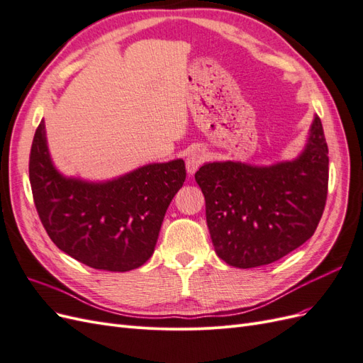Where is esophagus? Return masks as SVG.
<instances>
[{
    "mask_svg": "<svg viewBox=\"0 0 363 363\" xmlns=\"http://www.w3.org/2000/svg\"><path fill=\"white\" fill-rule=\"evenodd\" d=\"M204 157H206V152L204 150L201 148H195L192 150L188 157H186V171H188V174H195V171L200 168V164L204 162Z\"/></svg>",
    "mask_w": 363,
    "mask_h": 363,
    "instance_id": "esophagus-1",
    "label": "esophagus"
}]
</instances>
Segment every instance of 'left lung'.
Wrapping results in <instances>:
<instances>
[{
  "instance_id": "obj_1",
  "label": "left lung",
  "mask_w": 363,
  "mask_h": 363,
  "mask_svg": "<svg viewBox=\"0 0 363 363\" xmlns=\"http://www.w3.org/2000/svg\"><path fill=\"white\" fill-rule=\"evenodd\" d=\"M328 148L316 115L292 160L207 162L195 172L215 252L230 267L268 265L311 239L323 216Z\"/></svg>"
}]
</instances>
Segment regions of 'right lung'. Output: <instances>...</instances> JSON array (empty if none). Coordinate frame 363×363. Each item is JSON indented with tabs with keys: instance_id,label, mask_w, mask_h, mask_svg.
<instances>
[{
	"instance_id": "right-lung-1",
	"label": "right lung",
	"mask_w": 363,
	"mask_h": 363,
	"mask_svg": "<svg viewBox=\"0 0 363 363\" xmlns=\"http://www.w3.org/2000/svg\"><path fill=\"white\" fill-rule=\"evenodd\" d=\"M28 172L52 242L87 267L113 272L136 269L152 256L167 208L186 179L183 159L148 163L108 180L65 175L51 159L43 119Z\"/></svg>"
}]
</instances>
